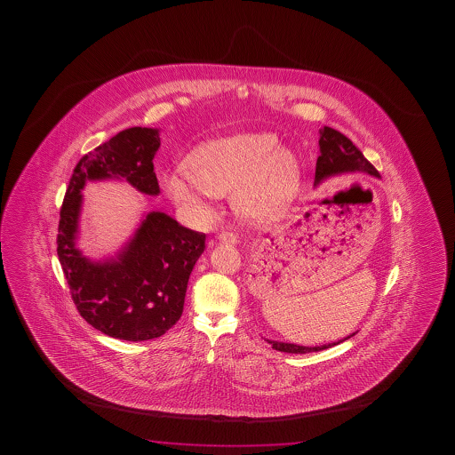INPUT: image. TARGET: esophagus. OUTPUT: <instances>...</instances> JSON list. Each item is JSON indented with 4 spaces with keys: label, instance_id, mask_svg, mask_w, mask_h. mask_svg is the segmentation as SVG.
<instances>
[{
    "label": "esophagus",
    "instance_id": "34e87169",
    "mask_svg": "<svg viewBox=\"0 0 455 455\" xmlns=\"http://www.w3.org/2000/svg\"><path fill=\"white\" fill-rule=\"evenodd\" d=\"M219 241H222L225 243H239V236L235 235V233H231V231H222L219 235Z\"/></svg>",
    "mask_w": 455,
    "mask_h": 455
}]
</instances>
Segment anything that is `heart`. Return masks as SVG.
Instances as JSON below:
<instances>
[{"mask_svg": "<svg viewBox=\"0 0 455 455\" xmlns=\"http://www.w3.org/2000/svg\"><path fill=\"white\" fill-rule=\"evenodd\" d=\"M188 169L164 177L169 197L197 220L212 218V200L233 190L235 204L249 218L278 216L299 185V166L268 132L239 133L202 144L188 156Z\"/></svg>", "mask_w": 455, "mask_h": 455, "instance_id": "heart-1", "label": "heart"}]
</instances>
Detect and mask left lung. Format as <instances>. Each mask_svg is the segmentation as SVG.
<instances>
[{
    "label": "left lung",
    "mask_w": 455,
    "mask_h": 455,
    "mask_svg": "<svg viewBox=\"0 0 455 455\" xmlns=\"http://www.w3.org/2000/svg\"><path fill=\"white\" fill-rule=\"evenodd\" d=\"M318 146H320V156H318L317 164H315V185L324 179L334 177V175L348 174V172H355V171L379 177V172L376 171L371 163L368 162L361 150L355 148L353 141L336 129L323 127L320 131ZM355 334V332H353L351 336L345 337L339 342L320 345V347H299L293 343L272 342V340H267V342L276 351L292 353V355H306L312 351L331 348L343 340H348L349 337H353Z\"/></svg>",
    "instance_id": "8db88e82"
}]
</instances>
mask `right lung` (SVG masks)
<instances>
[{
  "mask_svg": "<svg viewBox=\"0 0 455 455\" xmlns=\"http://www.w3.org/2000/svg\"><path fill=\"white\" fill-rule=\"evenodd\" d=\"M158 148L156 129L131 127L85 154L69 179L59 220L57 256L81 317L107 336L131 342L156 339L179 322L205 233L152 212L116 259L90 261L75 247L81 189L87 180L125 179L156 196L152 160Z\"/></svg>",
  "mask_w": 455,
  "mask_h": 455,
  "instance_id": "add662e5",
  "label": "right lung"
}]
</instances>
